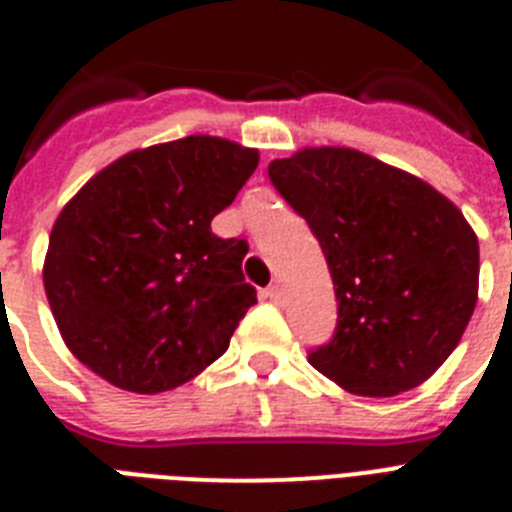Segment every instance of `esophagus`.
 Returning <instances> with one entry per match:
<instances>
[{
    "mask_svg": "<svg viewBox=\"0 0 512 512\" xmlns=\"http://www.w3.org/2000/svg\"><path fill=\"white\" fill-rule=\"evenodd\" d=\"M264 297H269L271 302H282V297H284L282 284H269V287L264 289Z\"/></svg>",
    "mask_w": 512,
    "mask_h": 512,
    "instance_id": "1",
    "label": "esophagus"
}]
</instances>
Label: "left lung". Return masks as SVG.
Instances as JSON below:
<instances>
[{
    "mask_svg": "<svg viewBox=\"0 0 512 512\" xmlns=\"http://www.w3.org/2000/svg\"><path fill=\"white\" fill-rule=\"evenodd\" d=\"M269 179L320 241L336 289V333L307 361L364 397L423 384L477 305L479 243L459 207L354 148H302L271 161Z\"/></svg>",
    "mask_w": 512,
    "mask_h": 512,
    "instance_id": "1",
    "label": "left lung"
}]
</instances>
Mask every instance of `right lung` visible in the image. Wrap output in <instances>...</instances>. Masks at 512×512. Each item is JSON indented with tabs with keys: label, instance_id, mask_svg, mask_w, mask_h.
<instances>
[{
	"label": "right lung",
	"instance_id": "right-lung-1",
	"mask_svg": "<svg viewBox=\"0 0 512 512\" xmlns=\"http://www.w3.org/2000/svg\"><path fill=\"white\" fill-rule=\"evenodd\" d=\"M259 166V151L189 135L130 151L63 207L43 284L71 354L120 390H174L228 351L256 289L246 241L210 223Z\"/></svg>",
	"mask_w": 512,
	"mask_h": 512
}]
</instances>
